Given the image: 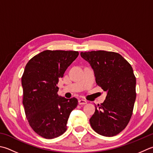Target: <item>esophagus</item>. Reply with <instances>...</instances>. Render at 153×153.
<instances>
[{
  "label": "esophagus",
  "instance_id": "34e87169",
  "mask_svg": "<svg viewBox=\"0 0 153 153\" xmlns=\"http://www.w3.org/2000/svg\"><path fill=\"white\" fill-rule=\"evenodd\" d=\"M78 103L79 105H85L87 104V101L84 100H78Z\"/></svg>",
  "mask_w": 153,
  "mask_h": 153
}]
</instances>
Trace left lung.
<instances>
[{
	"label": "left lung",
	"instance_id": "8db88e82",
	"mask_svg": "<svg viewBox=\"0 0 153 153\" xmlns=\"http://www.w3.org/2000/svg\"><path fill=\"white\" fill-rule=\"evenodd\" d=\"M94 70L95 82L107 92L104 102L95 105L89 119L101 135H117L126 127L136 100V77L131 64L121 55L104 50L81 52Z\"/></svg>",
	"mask_w": 153,
	"mask_h": 153
}]
</instances>
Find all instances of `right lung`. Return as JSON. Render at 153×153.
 <instances>
[{"instance_id": "1", "label": "right lung", "mask_w": 153, "mask_h": 153, "mask_svg": "<svg viewBox=\"0 0 153 153\" xmlns=\"http://www.w3.org/2000/svg\"><path fill=\"white\" fill-rule=\"evenodd\" d=\"M78 55L77 51L45 50L26 65L22 76L26 117L32 129L45 139L65 132L69 116L78 103L75 97L59 96L57 86Z\"/></svg>"}]
</instances>
